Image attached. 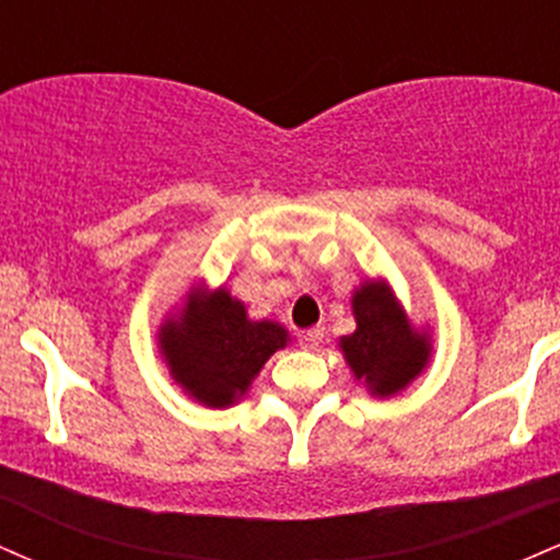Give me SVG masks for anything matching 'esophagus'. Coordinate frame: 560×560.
Instances as JSON below:
<instances>
[{"label":"esophagus","mask_w":560,"mask_h":560,"mask_svg":"<svg viewBox=\"0 0 560 560\" xmlns=\"http://www.w3.org/2000/svg\"><path fill=\"white\" fill-rule=\"evenodd\" d=\"M320 339H324V329L316 326V329H307V331H300V345L305 347V350H316L320 345Z\"/></svg>","instance_id":"34e87169"}]
</instances>
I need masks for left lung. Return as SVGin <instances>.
<instances>
[{"instance_id":"obj_1","label":"left lung","mask_w":560,"mask_h":560,"mask_svg":"<svg viewBox=\"0 0 560 560\" xmlns=\"http://www.w3.org/2000/svg\"><path fill=\"white\" fill-rule=\"evenodd\" d=\"M352 316L358 326L339 339V350L371 395H397L427 369L432 339L410 326L387 281H363L352 294Z\"/></svg>"}]
</instances>
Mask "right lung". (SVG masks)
Masks as SVG:
<instances>
[{
  "instance_id": "right-lung-1",
  "label": "right lung",
  "mask_w": 560,
  "mask_h": 560,
  "mask_svg": "<svg viewBox=\"0 0 560 560\" xmlns=\"http://www.w3.org/2000/svg\"><path fill=\"white\" fill-rule=\"evenodd\" d=\"M173 382L208 408H229L247 395L268 358L287 347L276 320H249L244 302L226 289H191L182 313L158 331Z\"/></svg>"
}]
</instances>
